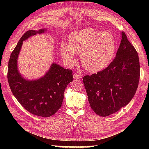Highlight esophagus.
Segmentation results:
<instances>
[{
  "label": "esophagus",
  "instance_id": "34e87169",
  "mask_svg": "<svg viewBox=\"0 0 149 149\" xmlns=\"http://www.w3.org/2000/svg\"><path fill=\"white\" fill-rule=\"evenodd\" d=\"M73 76H74V78L75 79H81V75H80L78 74H74Z\"/></svg>",
  "mask_w": 149,
  "mask_h": 149
}]
</instances>
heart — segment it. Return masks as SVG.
Wrapping results in <instances>:
<instances>
[{"instance_id": "b5f03b06", "label": "heart", "mask_w": 149, "mask_h": 149, "mask_svg": "<svg viewBox=\"0 0 149 149\" xmlns=\"http://www.w3.org/2000/svg\"><path fill=\"white\" fill-rule=\"evenodd\" d=\"M116 49V42L111 33L87 28L72 33L69 44H61L60 52L68 65H73L76 62L75 54L80 55L85 68L90 72H97L112 62Z\"/></svg>"}]
</instances>
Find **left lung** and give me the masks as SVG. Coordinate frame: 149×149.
Here are the masks:
<instances>
[{
    "label": "left lung",
    "mask_w": 149,
    "mask_h": 149,
    "mask_svg": "<svg viewBox=\"0 0 149 149\" xmlns=\"http://www.w3.org/2000/svg\"><path fill=\"white\" fill-rule=\"evenodd\" d=\"M139 77L137 52L122 32L113 61L102 71L83 78L91 107L102 117L118 112L134 97Z\"/></svg>",
    "instance_id": "obj_1"
}]
</instances>
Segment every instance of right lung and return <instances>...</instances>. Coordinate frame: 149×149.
<instances>
[{
  "label": "right lung",
  "instance_id": "1",
  "mask_svg": "<svg viewBox=\"0 0 149 149\" xmlns=\"http://www.w3.org/2000/svg\"><path fill=\"white\" fill-rule=\"evenodd\" d=\"M45 30H29L21 37L10 57L7 77L12 92L19 104L31 114L47 118L61 107L64 91L73 81L72 71L53 63L43 77L31 81L20 75L17 65L23 41L37 33H42Z\"/></svg>",
  "mask_w": 149,
  "mask_h": 149
}]
</instances>
